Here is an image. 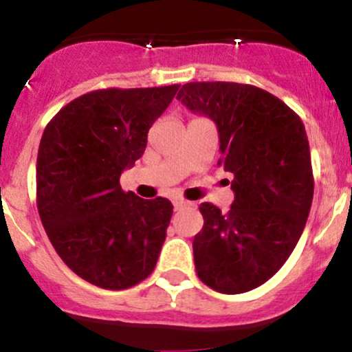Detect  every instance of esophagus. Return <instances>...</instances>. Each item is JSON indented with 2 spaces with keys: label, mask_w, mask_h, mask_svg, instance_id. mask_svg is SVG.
<instances>
[{
  "label": "esophagus",
  "mask_w": 352,
  "mask_h": 352,
  "mask_svg": "<svg viewBox=\"0 0 352 352\" xmlns=\"http://www.w3.org/2000/svg\"><path fill=\"white\" fill-rule=\"evenodd\" d=\"M186 206H189V202L184 201V199H175V201H173V208L175 209H182L186 208Z\"/></svg>",
  "instance_id": "1"
}]
</instances>
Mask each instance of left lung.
<instances>
[{
	"mask_svg": "<svg viewBox=\"0 0 352 352\" xmlns=\"http://www.w3.org/2000/svg\"><path fill=\"white\" fill-rule=\"evenodd\" d=\"M177 98L214 120L218 165L233 173L228 212L211 202L199 206L197 276L219 293H245L283 267L307 225L314 199L307 131L285 102L252 85L194 81Z\"/></svg>",
	"mask_w": 352,
	"mask_h": 352,
	"instance_id": "1",
	"label": "left lung"
}]
</instances>
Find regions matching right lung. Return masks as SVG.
Here are the masks:
<instances>
[{
	"mask_svg": "<svg viewBox=\"0 0 352 352\" xmlns=\"http://www.w3.org/2000/svg\"><path fill=\"white\" fill-rule=\"evenodd\" d=\"M177 90H95L45 126L35 170L38 216L63 262L91 285L127 289L153 272L173 206L124 192L119 179L143 156L148 131Z\"/></svg>",
	"mask_w": 352,
	"mask_h": 352,
	"instance_id": "obj_1",
	"label": "right lung"
}]
</instances>
